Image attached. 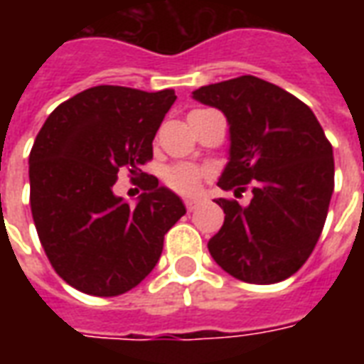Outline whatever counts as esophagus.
Segmentation results:
<instances>
[{
  "label": "esophagus",
  "instance_id": "1",
  "mask_svg": "<svg viewBox=\"0 0 364 364\" xmlns=\"http://www.w3.org/2000/svg\"><path fill=\"white\" fill-rule=\"evenodd\" d=\"M185 206H187V210H195L198 206V198H187V200H185Z\"/></svg>",
  "mask_w": 364,
  "mask_h": 364
}]
</instances>
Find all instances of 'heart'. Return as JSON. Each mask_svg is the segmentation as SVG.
I'll return each instance as SVG.
<instances>
[{
	"label": "heart",
	"instance_id": "1",
	"mask_svg": "<svg viewBox=\"0 0 364 364\" xmlns=\"http://www.w3.org/2000/svg\"><path fill=\"white\" fill-rule=\"evenodd\" d=\"M203 169L191 164H175V166L167 167L164 173V181L169 189L181 195H195L200 189L203 183Z\"/></svg>",
	"mask_w": 364,
	"mask_h": 364
}]
</instances>
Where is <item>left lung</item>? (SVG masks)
I'll return each mask as SVG.
<instances>
[{"instance_id":"8db88e82","label":"left lung","mask_w":364,"mask_h":364,"mask_svg":"<svg viewBox=\"0 0 364 364\" xmlns=\"http://www.w3.org/2000/svg\"><path fill=\"white\" fill-rule=\"evenodd\" d=\"M230 124V161L218 187L250 205L218 198L224 226L208 242L226 273L252 284L289 279L312 255L333 193V150L310 107L255 75L193 91Z\"/></svg>"}]
</instances>
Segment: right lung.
Segmentation results:
<instances>
[{
	"mask_svg": "<svg viewBox=\"0 0 364 364\" xmlns=\"http://www.w3.org/2000/svg\"><path fill=\"white\" fill-rule=\"evenodd\" d=\"M156 93L97 85L58 105L28 156L31 213L54 271L93 296H119L156 267L181 198L140 167L175 103ZM140 173L144 193L130 207L112 193L119 171Z\"/></svg>",
	"mask_w": 364,
	"mask_h": 364,
	"instance_id": "right-lung-1",
	"label": "right lung"
}]
</instances>
